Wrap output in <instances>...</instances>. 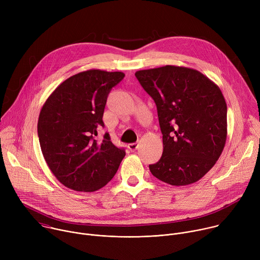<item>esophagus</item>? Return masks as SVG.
Returning a JSON list of instances; mask_svg holds the SVG:
<instances>
[{
	"instance_id": "34e87169",
	"label": "esophagus",
	"mask_w": 260,
	"mask_h": 260,
	"mask_svg": "<svg viewBox=\"0 0 260 260\" xmlns=\"http://www.w3.org/2000/svg\"><path fill=\"white\" fill-rule=\"evenodd\" d=\"M127 147H128V149H129L131 151H135V150L138 149L139 144H138V143H131V144L127 145Z\"/></svg>"
}]
</instances>
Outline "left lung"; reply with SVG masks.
Returning <instances> with one entry per match:
<instances>
[{
  "label": "left lung",
  "instance_id": "1",
  "mask_svg": "<svg viewBox=\"0 0 260 260\" xmlns=\"http://www.w3.org/2000/svg\"><path fill=\"white\" fill-rule=\"evenodd\" d=\"M155 102L164 152L151 174L174 186L199 181L216 164L226 142L228 107L220 88L201 72L165 66L136 72Z\"/></svg>",
  "mask_w": 260,
  "mask_h": 260
}]
</instances>
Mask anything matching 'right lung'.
Returning a JSON list of instances; mask_svg holds the SVG:
<instances>
[{"label": "right lung", "mask_w": 260, "mask_h": 260, "mask_svg": "<svg viewBox=\"0 0 260 260\" xmlns=\"http://www.w3.org/2000/svg\"><path fill=\"white\" fill-rule=\"evenodd\" d=\"M124 78L122 72L88 70L76 74L49 95L38 120L43 156L66 187L83 192L101 189L116 174L125 156L105 134L103 114L109 92Z\"/></svg>", "instance_id": "1"}]
</instances>
